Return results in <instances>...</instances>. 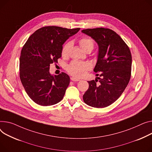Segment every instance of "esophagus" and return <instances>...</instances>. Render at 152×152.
<instances>
[{
    "instance_id": "1",
    "label": "esophagus",
    "mask_w": 152,
    "mask_h": 152,
    "mask_svg": "<svg viewBox=\"0 0 152 152\" xmlns=\"http://www.w3.org/2000/svg\"><path fill=\"white\" fill-rule=\"evenodd\" d=\"M71 80H73V81H79V80H80L79 79L76 78L75 77H71Z\"/></svg>"
}]
</instances>
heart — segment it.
<instances>
[{
    "label": "heart",
    "mask_w": 152,
    "mask_h": 152,
    "mask_svg": "<svg viewBox=\"0 0 152 152\" xmlns=\"http://www.w3.org/2000/svg\"><path fill=\"white\" fill-rule=\"evenodd\" d=\"M79 44L84 51L87 49L92 50L94 46V40L88 37H84L80 39ZM70 47L71 43H67L64 45L62 50V56L66 57L68 56ZM90 68L91 65L88 62L74 60L68 65L66 69L71 75L76 77H82L86 74L87 72Z\"/></svg>",
    "instance_id": "heart-1"
}]
</instances>
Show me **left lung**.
Wrapping results in <instances>:
<instances>
[{
	"label": "left lung",
	"mask_w": 152,
	"mask_h": 152,
	"mask_svg": "<svg viewBox=\"0 0 152 152\" xmlns=\"http://www.w3.org/2000/svg\"><path fill=\"white\" fill-rule=\"evenodd\" d=\"M98 46L94 71L102 78L88 81L89 87L83 95L85 103L103 108L114 103L122 94L131 77L132 57L128 46L117 33L105 28L83 30ZM96 75L98 76V74Z\"/></svg>",
	"instance_id": "obj_1"
}]
</instances>
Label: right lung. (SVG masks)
<instances>
[{
    "label": "right lung",
    "mask_w": 152,
    "mask_h": 152,
    "mask_svg": "<svg viewBox=\"0 0 152 152\" xmlns=\"http://www.w3.org/2000/svg\"><path fill=\"white\" fill-rule=\"evenodd\" d=\"M79 30L44 27L28 38L19 58V76L26 93L35 103L51 106L63 99L69 77L65 73L51 75L49 66L57 62L62 56V45Z\"/></svg>",
    "instance_id": "add662e5"
}]
</instances>
